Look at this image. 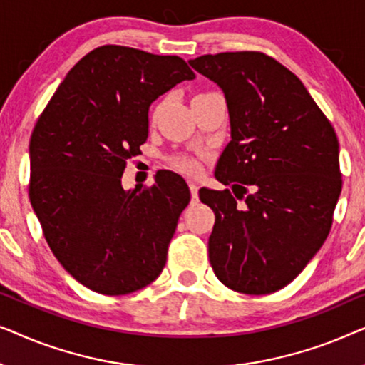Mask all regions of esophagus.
Returning <instances> with one entry per match:
<instances>
[{
	"label": "esophagus",
	"mask_w": 365,
	"mask_h": 365,
	"mask_svg": "<svg viewBox=\"0 0 365 365\" xmlns=\"http://www.w3.org/2000/svg\"><path fill=\"white\" fill-rule=\"evenodd\" d=\"M197 184L194 181H189V191H191V197H192V202L197 201Z\"/></svg>",
	"instance_id": "1"
}]
</instances>
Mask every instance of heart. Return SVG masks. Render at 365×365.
Segmentation results:
<instances>
[{"label":"heart","mask_w":365,"mask_h":365,"mask_svg":"<svg viewBox=\"0 0 365 365\" xmlns=\"http://www.w3.org/2000/svg\"><path fill=\"white\" fill-rule=\"evenodd\" d=\"M176 166L181 169V171L189 173V174H196L199 171L197 159H192V158H181V159H178Z\"/></svg>","instance_id":"heart-1"}]
</instances>
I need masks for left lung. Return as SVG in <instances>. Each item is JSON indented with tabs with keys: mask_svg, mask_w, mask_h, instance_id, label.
I'll return each instance as SVG.
<instances>
[{
	"mask_svg": "<svg viewBox=\"0 0 365 365\" xmlns=\"http://www.w3.org/2000/svg\"><path fill=\"white\" fill-rule=\"evenodd\" d=\"M189 64L226 96L231 141L216 179L201 189L216 214L209 261L219 281L242 294L292 282L329 236L342 189L332 124L296 74L267 54H204Z\"/></svg>",
	"mask_w": 365,
	"mask_h": 365,
	"instance_id": "8db88e82",
	"label": "left lung"
}]
</instances>
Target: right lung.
<instances>
[{
  "mask_svg": "<svg viewBox=\"0 0 365 365\" xmlns=\"http://www.w3.org/2000/svg\"><path fill=\"white\" fill-rule=\"evenodd\" d=\"M194 73L179 56L106 44L74 64L29 139V201L61 266L94 292L123 296L161 274L189 204L179 174L124 191L153 101Z\"/></svg>",
  "mask_w": 365,
  "mask_h": 365,
  "instance_id": "right-lung-1",
  "label": "right lung"
}]
</instances>
